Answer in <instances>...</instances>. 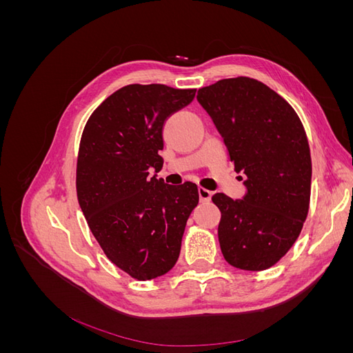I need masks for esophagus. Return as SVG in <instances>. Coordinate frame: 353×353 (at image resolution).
Segmentation results:
<instances>
[{
	"label": "esophagus",
	"instance_id": "1",
	"mask_svg": "<svg viewBox=\"0 0 353 353\" xmlns=\"http://www.w3.org/2000/svg\"><path fill=\"white\" fill-rule=\"evenodd\" d=\"M199 197H200V201L206 203L212 199V191L203 188V187H199Z\"/></svg>",
	"mask_w": 353,
	"mask_h": 353
}]
</instances>
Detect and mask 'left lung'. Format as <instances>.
Returning a JSON list of instances; mask_svg holds the SVG:
<instances>
[{"instance_id":"1","label":"left lung","mask_w":353,"mask_h":353,"mask_svg":"<svg viewBox=\"0 0 353 353\" xmlns=\"http://www.w3.org/2000/svg\"><path fill=\"white\" fill-rule=\"evenodd\" d=\"M197 101L227 145L248 193H223L218 237L225 261L245 271L271 268L290 250L307 216L312 162L303 125L281 95L245 78L221 79L200 88Z\"/></svg>"}]
</instances>
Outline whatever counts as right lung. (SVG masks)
I'll use <instances>...</instances> for the list:
<instances>
[{"instance_id":"obj_1","label":"right lung","mask_w":353,"mask_h":353,"mask_svg":"<svg viewBox=\"0 0 353 353\" xmlns=\"http://www.w3.org/2000/svg\"><path fill=\"white\" fill-rule=\"evenodd\" d=\"M196 90L132 83L92 112L81 137L77 193L88 227L105 256L132 279L166 274L178 261L193 183L168 185L159 172L163 125L193 101Z\"/></svg>"}]
</instances>
